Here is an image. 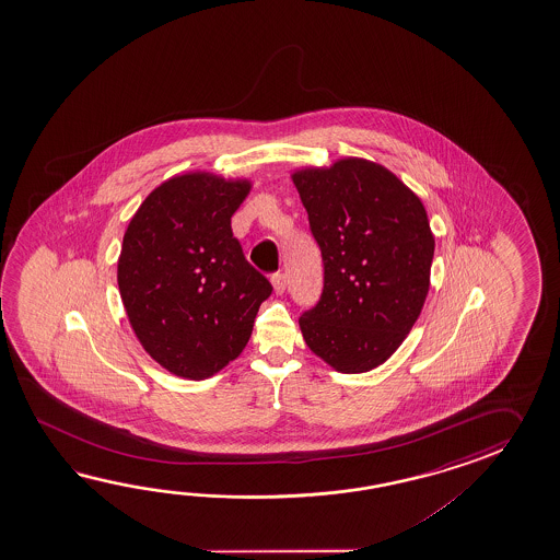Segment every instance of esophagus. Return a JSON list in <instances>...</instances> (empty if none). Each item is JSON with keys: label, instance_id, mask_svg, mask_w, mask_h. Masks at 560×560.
I'll return each instance as SVG.
<instances>
[{"label": "esophagus", "instance_id": "esophagus-1", "mask_svg": "<svg viewBox=\"0 0 560 560\" xmlns=\"http://www.w3.org/2000/svg\"><path fill=\"white\" fill-rule=\"evenodd\" d=\"M272 285H275L276 294H282L285 288V275L284 272H275L272 275Z\"/></svg>", "mask_w": 560, "mask_h": 560}]
</instances>
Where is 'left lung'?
Here are the masks:
<instances>
[{
  "label": "left lung",
  "mask_w": 560,
  "mask_h": 560,
  "mask_svg": "<svg viewBox=\"0 0 560 560\" xmlns=\"http://www.w3.org/2000/svg\"><path fill=\"white\" fill-rule=\"evenodd\" d=\"M324 266L300 328L310 350L346 374L381 366L402 345L429 294L434 238L422 202L369 160L294 174Z\"/></svg>",
  "instance_id": "left-lung-1"
}]
</instances>
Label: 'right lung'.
Returning <instances> with one entry per match:
<instances>
[{
  "label": "right lung",
  "mask_w": 560,
  "mask_h": 560,
  "mask_svg": "<svg viewBox=\"0 0 560 560\" xmlns=\"http://www.w3.org/2000/svg\"><path fill=\"white\" fill-rule=\"evenodd\" d=\"M248 191L246 179L176 176L143 200L124 234L118 285L131 328L182 378L202 381L238 357L272 294L232 234Z\"/></svg>",
  "instance_id": "obj_1"
}]
</instances>
